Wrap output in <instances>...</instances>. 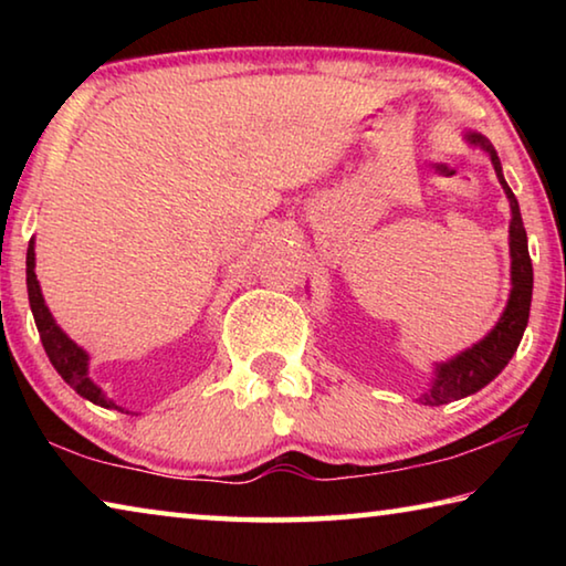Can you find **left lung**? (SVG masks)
<instances>
[{
  "label": "left lung",
  "instance_id": "8db88e82",
  "mask_svg": "<svg viewBox=\"0 0 566 566\" xmlns=\"http://www.w3.org/2000/svg\"><path fill=\"white\" fill-rule=\"evenodd\" d=\"M469 139H472L474 145H482L486 151H490L494 171H496V177H500V185H502L504 195H506V199H510V207H512V224H510L512 294H510V302H506L502 319L496 322V327L486 334L482 342H476L472 349L462 352L454 359L437 364L432 387H429L424 395L419 397L421 405H429V407H439V405H447V401L462 399V397L474 395V391L490 385V381L500 375L506 364H510L512 354L516 352V347H520V342H522L526 322H530L534 272H532L530 249H526V232L522 224L520 205H516V197L512 195L510 185H506L502 177V165H500V157H496L494 147L482 137V134H469Z\"/></svg>",
  "mask_w": 566,
  "mask_h": 566
}]
</instances>
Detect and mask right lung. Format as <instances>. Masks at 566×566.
<instances>
[{
  "mask_svg": "<svg viewBox=\"0 0 566 566\" xmlns=\"http://www.w3.org/2000/svg\"><path fill=\"white\" fill-rule=\"evenodd\" d=\"M27 292H30V306H32L36 329H40L46 357H50L54 369L60 371L66 385H70L80 397L94 401V405L124 411L87 377V354H84L60 327H56L50 310H46L40 292V282H36V274H34V242H30V249H27Z\"/></svg>",
  "mask_w": 566,
  "mask_h": 566,
  "instance_id": "obj_1",
  "label": "right lung"
}]
</instances>
